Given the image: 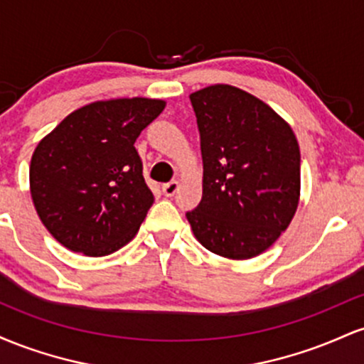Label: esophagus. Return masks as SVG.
<instances>
[{"label":"esophagus","mask_w":364,"mask_h":364,"mask_svg":"<svg viewBox=\"0 0 364 364\" xmlns=\"http://www.w3.org/2000/svg\"><path fill=\"white\" fill-rule=\"evenodd\" d=\"M178 188H179L178 181H169L166 183V185H162V191H164L166 196H173L178 191Z\"/></svg>","instance_id":"esophagus-1"}]
</instances>
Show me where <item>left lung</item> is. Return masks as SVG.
Instances as JSON below:
<instances>
[{
    "instance_id": "1",
    "label": "left lung",
    "mask_w": 364,
    "mask_h": 364,
    "mask_svg": "<svg viewBox=\"0 0 364 364\" xmlns=\"http://www.w3.org/2000/svg\"><path fill=\"white\" fill-rule=\"evenodd\" d=\"M200 132L203 195L186 212L208 252L253 258L275 243L299 200V145L289 124L248 92L212 85L190 95Z\"/></svg>"
}]
</instances>
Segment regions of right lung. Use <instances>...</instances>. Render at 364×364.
Masks as SVG:
<instances>
[{
  "label": "right lung",
  "instance_id": "right-lung-1",
  "mask_svg": "<svg viewBox=\"0 0 364 364\" xmlns=\"http://www.w3.org/2000/svg\"><path fill=\"white\" fill-rule=\"evenodd\" d=\"M164 106L144 97L92 102L41 140L31 162V195L54 240L104 257L136 235L154 195L135 141Z\"/></svg>",
  "mask_w": 364,
  "mask_h": 364
}]
</instances>
